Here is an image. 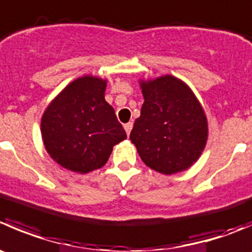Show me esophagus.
Returning <instances> with one entry per match:
<instances>
[{
    "label": "esophagus",
    "mask_w": 252,
    "mask_h": 252,
    "mask_svg": "<svg viewBox=\"0 0 252 252\" xmlns=\"http://www.w3.org/2000/svg\"><path fill=\"white\" fill-rule=\"evenodd\" d=\"M131 128H133V123H126V124H124V129H126V134H130V130H131Z\"/></svg>",
    "instance_id": "1"
}]
</instances>
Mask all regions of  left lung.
I'll return each instance as SVG.
<instances>
[{
  "label": "left lung",
  "mask_w": 252,
  "mask_h": 252,
  "mask_svg": "<svg viewBox=\"0 0 252 252\" xmlns=\"http://www.w3.org/2000/svg\"><path fill=\"white\" fill-rule=\"evenodd\" d=\"M144 97L131 143L143 162L175 175L197 162L208 140V119L191 87L173 75L139 80Z\"/></svg>",
  "instance_id": "obj_1"
}]
</instances>
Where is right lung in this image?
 <instances>
[{"instance_id":"obj_1","label":"right lung","mask_w":252,"mask_h":252,"mask_svg":"<svg viewBox=\"0 0 252 252\" xmlns=\"http://www.w3.org/2000/svg\"><path fill=\"white\" fill-rule=\"evenodd\" d=\"M107 79L84 75L61 90L44 111L41 139L61 167L89 173L103 167L126 134L104 99Z\"/></svg>"}]
</instances>
